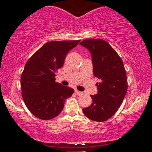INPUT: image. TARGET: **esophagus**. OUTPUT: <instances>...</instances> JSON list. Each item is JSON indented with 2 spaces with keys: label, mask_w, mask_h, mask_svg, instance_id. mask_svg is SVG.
Returning a JSON list of instances; mask_svg holds the SVG:
<instances>
[{
  "label": "esophagus",
  "mask_w": 152,
  "mask_h": 152,
  "mask_svg": "<svg viewBox=\"0 0 152 152\" xmlns=\"http://www.w3.org/2000/svg\"><path fill=\"white\" fill-rule=\"evenodd\" d=\"M75 92H76V94H77V95H82V94H83V92L79 91L78 90H75Z\"/></svg>",
  "instance_id": "obj_1"
}]
</instances>
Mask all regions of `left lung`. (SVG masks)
<instances>
[{
	"label": "left lung",
	"mask_w": 152,
	"mask_h": 152,
	"mask_svg": "<svg viewBox=\"0 0 152 152\" xmlns=\"http://www.w3.org/2000/svg\"><path fill=\"white\" fill-rule=\"evenodd\" d=\"M80 45L91 53L94 75L100 79L96 84L98 93L91 95L93 102L83 112L91 120L105 121L117 111L126 95V70L116 50L104 40L91 38Z\"/></svg>",
	"instance_id": "8db88e82"
}]
</instances>
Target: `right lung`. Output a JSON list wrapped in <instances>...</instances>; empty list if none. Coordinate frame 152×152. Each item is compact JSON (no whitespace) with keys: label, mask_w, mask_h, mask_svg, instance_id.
<instances>
[{"label":"right lung","mask_w":152,"mask_h":152,"mask_svg":"<svg viewBox=\"0 0 152 152\" xmlns=\"http://www.w3.org/2000/svg\"><path fill=\"white\" fill-rule=\"evenodd\" d=\"M80 41H50L30 58L20 78L22 97L35 116L43 120L55 118L64 109L66 99L74 90L56 82V72L64 66L66 54Z\"/></svg>","instance_id":"add662e5"}]
</instances>
